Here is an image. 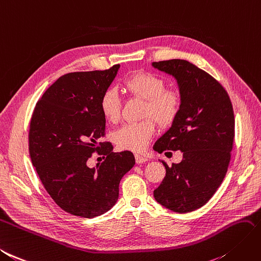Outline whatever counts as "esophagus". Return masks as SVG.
<instances>
[{
    "mask_svg": "<svg viewBox=\"0 0 261 261\" xmlns=\"http://www.w3.org/2000/svg\"><path fill=\"white\" fill-rule=\"evenodd\" d=\"M135 160H136V164L139 165V164H144V163H146V161H148V158L145 157V156H142V154L136 153L135 154Z\"/></svg>",
    "mask_w": 261,
    "mask_h": 261,
    "instance_id": "esophagus-1",
    "label": "esophagus"
}]
</instances>
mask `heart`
Returning <instances> with one entry per match:
<instances>
[{"instance_id":"obj_1","label":"heart","mask_w":261,"mask_h":261,"mask_svg":"<svg viewBox=\"0 0 261 261\" xmlns=\"http://www.w3.org/2000/svg\"><path fill=\"white\" fill-rule=\"evenodd\" d=\"M123 87L130 95L146 100L144 116H151L161 126L170 125L177 118L182 103L181 94L178 90L167 89L161 76L146 71L135 72L123 81ZM100 110L109 122L119 121L122 102L114 89H108L102 93ZM153 119L145 118L119 127L114 133V142L119 149L144 151L156 132Z\"/></svg>"}]
</instances>
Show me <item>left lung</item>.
I'll list each match as a JSON object with an SVG mask.
<instances>
[{"mask_svg": "<svg viewBox=\"0 0 261 261\" xmlns=\"http://www.w3.org/2000/svg\"><path fill=\"white\" fill-rule=\"evenodd\" d=\"M174 76L182 103L177 118L153 145L161 153L180 150V164L169 167L153 191L154 200L177 213L200 208L223 182L235 136L233 105L222 84L204 70L182 59L152 62Z\"/></svg>", "mask_w": 261, "mask_h": 261, "instance_id": "obj_1", "label": "left lung"}]
</instances>
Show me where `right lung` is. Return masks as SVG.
<instances>
[{
  "mask_svg": "<svg viewBox=\"0 0 261 261\" xmlns=\"http://www.w3.org/2000/svg\"><path fill=\"white\" fill-rule=\"evenodd\" d=\"M118 69L62 75L33 112L28 134L33 166L56 204L75 216L92 218L113 207L121 179L135 165L130 151L113 152L111 143H98L105 135L100 97ZM95 151L105 160L91 168L88 159Z\"/></svg>",
  "mask_w": 261,
  "mask_h": 261,
  "instance_id": "right-lung-1",
  "label": "right lung"
}]
</instances>
